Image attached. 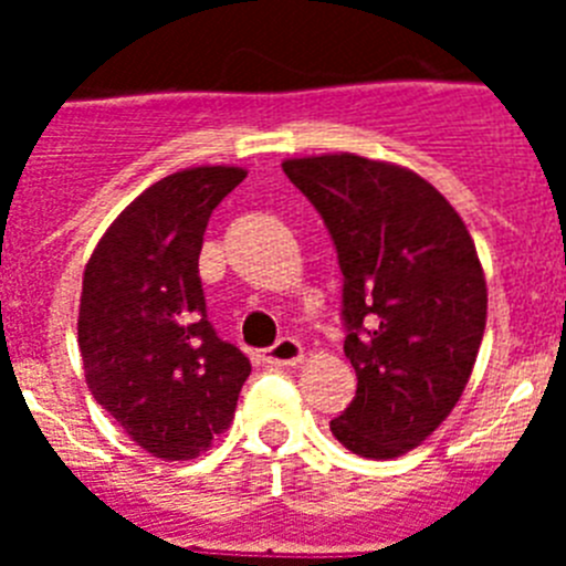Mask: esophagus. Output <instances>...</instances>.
<instances>
[{"label": "esophagus", "instance_id": "34e87169", "mask_svg": "<svg viewBox=\"0 0 566 566\" xmlns=\"http://www.w3.org/2000/svg\"><path fill=\"white\" fill-rule=\"evenodd\" d=\"M263 359L272 365H297L303 363V345H300L294 337H283L269 348Z\"/></svg>", "mask_w": 566, "mask_h": 566}]
</instances>
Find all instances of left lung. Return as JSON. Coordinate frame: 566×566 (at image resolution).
Masks as SVG:
<instances>
[{"instance_id": "left-lung-1", "label": "left lung", "mask_w": 566, "mask_h": 566, "mask_svg": "<svg viewBox=\"0 0 566 566\" xmlns=\"http://www.w3.org/2000/svg\"><path fill=\"white\" fill-rule=\"evenodd\" d=\"M343 272L345 357L357 397L332 433L365 459L413 451L457 408L488 323L468 227L413 169L354 153L286 158Z\"/></svg>"}]
</instances>
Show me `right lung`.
I'll use <instances>...</instances> for the list:
<instances>
[{"label":"right lung","mask_w":566,"mask_h":566,"mask_svg":"<svg viewBox=\"0 0 566 566\" xmlns=\"http://www.w3.org/2000/svg\"><path fill=\"white\" fill-rule=\"evenodd\" d=\"M247 178L189 167L144 189L90 254L78 352L96 402L158 459L201 457L234 419L252 365L207 319L198 258L209 214Z\"/></svg>","instance_id":"obj_1"}]
</instances>
